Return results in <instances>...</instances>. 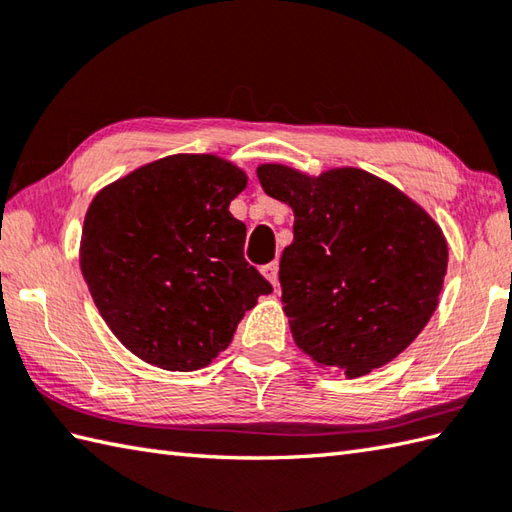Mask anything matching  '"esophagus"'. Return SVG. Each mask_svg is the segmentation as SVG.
<instances>
[{"instance_id": "1", "label": "esophagus", "mask_w": 512, "mask_h": 512, "mask_svg": "<svg viewBox=\"0 0 512 512\" xmlns=\"http://www.w3.org/2000/svg\"><path fill=\"white\" fill-rule=\"evenodd\" d=\"M262 275L270 281V284H273L275 288L279 286V264L277 262H270V264H266L264 268H262Z\"/></svg>"}]
</instances>
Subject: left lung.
<instances>
[{
  "instance_id": "obj_1",
  "label": "left lung",
  "mask_w": 512,
  "mask_h": 512,
  "mask_svg": "<svg viewBox=\"0 0 512 512\" xmlns=\"http://www.w3.org/2000/svg\"><path fill=\"white\" fill-rule=\"evenodd\" d=\"M257 178L295 211L279 284L299 350L350 378L396 358L438 308L449 262L440 226L361 169L308 178L262 165Z\"/></svg>"
}]
</instances>
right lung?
Wrapping results in <instances>:
<instances>
[{
  "label": "right lung",
  "mask_w": 512,
  "mask_h": 512,
  "mask_svg": "<svg viewBox=\"0 0 512 512\" xmlns=\"http://www.w3.org/2000/svg\"><path fill=\"white\" fill-rule=\"evenodd\" d=\"M246 176L215 156L136 169L92 200L81 273L129 352L171 372L209 365L273 286L244 259L246 226L228 204Z\"/></svg>",
  "instance_id": "right-lung-1"
}]
</instances>
